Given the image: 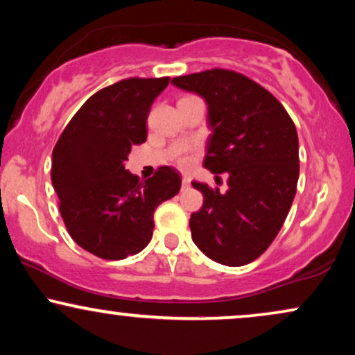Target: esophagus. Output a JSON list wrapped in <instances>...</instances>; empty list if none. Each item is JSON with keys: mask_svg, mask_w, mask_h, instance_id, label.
Masks as SVG:
<instances>
[{"mask_svg": "<svg viewBox=\"0 0 355 355\" xmlns=\"http://www.w3.org/2000/svg\"><path fill=\"white\" fill-rule=\"evenodd\" d=\"M182 187H183V189H189V187H190V178L189 177L182 178Z\"/></svg>", "mask_w": 355, "mask_h": 355, "instance_id": "obj_1", "label": "esophagus"}]
</instances>
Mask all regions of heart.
<instances>
[{
	"instance_id": "1",
	"label": "heart",
	"mask_w": 355,
	"mask_h": 355,
	"mask_svg": "<svg viewBox=\"0 0 355 355\" xmlns=\"http://www.w3.org/2000/svg\"><path fill=\"white\" fill-rule=\"evenodd\" d=\"M189 162H190V160H189V158H187V157H185V158H182V160H180V164H182L183 166H187V165H189Z\"/></svg>"
}]
</instances>
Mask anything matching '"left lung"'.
Listing matches in <instances>:
<instances>
[{
  "label": "left lung",
  "instance_id": "8db88e82",
  "mask_svg": "<svg viewBox=\"0 0 355 355\" xmlns=\"http://www.w3.org/2000/svg\"><path fill=\"white\" fill-rule=\"evenodd\" d=\"M172 83L205 100L211 133L203 166L229 175L225 193L191 183L203 193L202 209L190 217L191 240L222 266L254 262L274 242L294 202V121L270 92L240 73L215 68L177 76Z\"/></svg>",
  "mask_w": 355,
  "mask_h": 355
}]
</instances>
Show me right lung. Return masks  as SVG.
Wrapping results in <instances>:
<instances>
[{"mask_svg": "<svg viewBox=\"0 0 355 355\" xmlns=\"http://www.w3.org/2000/svg\"><path fill=\"white\" fill-rule=\"evenodd\" d=\"M170 78H128L85 101L53 148L51 183L68 234L107 260L148 245L153 211L180 190L182 178L160 166L148 180L125 170L133 145L146 141V118Z\"/></svg>", "mask_w": 355, "mask_h": 355, "instance_id": "1", "label": "right lung"}]
</instances>
